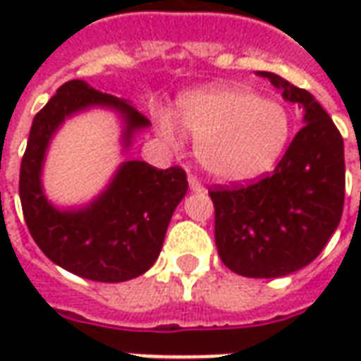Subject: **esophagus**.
Segmentation results:
<instances>
[{"label": "esophagus", "instance_id": "34e87169", "mask_svg": "<svg viewBox=\"0 0 361 361\" xmlns=\"http://www.w3.org/2000/svg\"><path fill=\"white\" fill-rule=\"evenodd\" d=\"M189 189H191L192 192H202L204 191V187L200 185V181L195 178V176L189 174Z\"/></svg>", "mask_w": 361, "mask_h": 361}]
</instances>
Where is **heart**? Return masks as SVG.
I'll return each instance as SVG.
<instances>
[{"label": "heart", "mask_w": 361, "mask_h": 361, "mask_svg": "<svg viewBox=\"0 0 361 361\" xmlns=\"http://www.w3.org/2000/svg\"><path fill=\"white\" fill-rule=\"evenodd\" d=\"M178 118L197 142V159L212 178L240 183L268 172L290 136V118L281 103L243 86L198 87L178 99ZM170 146H180L181 129L169 110L155 114Z\"/></svg>", "instance_id": "1"}]
</instances>
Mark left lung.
<instances>
[{"label":"left lung","instance_id":"8db88e82","mask_svg":"<svg viewBox=\"0 0 361 361\" xmlns=\"http://www.w3.org/2000/svg\"><path fill=\"white\" fill-rule=\"evenodd\" d=\"M286 103L303 109V127L269 176L209 191L215 245L226 268L255 279L285 277L324 249L341 221L345 149L341 133L309 92L258 71Z\"/></svg>","mask_w":361,"mask_h":361}]
</instances>
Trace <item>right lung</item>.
I'll return each mask as SVG.
<instances>
[{"label": "right lung", "mask_w": 361, "mask_h": 361, "mask_svg": "<svg viewBox=\"0 0 361 361\" xmlns=\"http://www.w3.org/2000/svg\"><path fill=\"white\" fill-rule=\"evenodd\" d=\"M92 109L110 110L120 118L123 155L135 136L152 125L125 99L84 80L65 82L31 123L20 164V202L31 236L54 264L84 279L121 283L155 264L189 183L178 166L157 170L127 159L90 202L67 208L50 202L42 187L50 142L65 121Z\"/></svg>", "instance_id": "add662e5"}]
</instances>
